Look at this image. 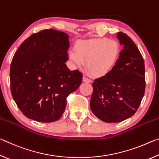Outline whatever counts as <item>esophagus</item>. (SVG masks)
<instances>
[{
    "mask_svg": "<svg viewBox=\"0 0 159 159\" xmlns=\"http://www.w3.org/2000/svg\"><path fill=\"white\" fill-rule=\"evenodd\" d=\"M83 80L84 82H86V83H91V82H92V80H91L90 79H88V78H87L86 76H83Z\"/></svg>",
    "mask_w": 159,
    "mask_h": 159,
    "instance_id": "1",
    "label": "esophagus"
}]
</instances>
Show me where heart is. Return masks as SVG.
Masks as SVG:
<instances>
[{
	"label": "heart",
	"instance_id": "b5f03b06",
	"mask_svg": "<svg viewBox=\"0 0 159 159\" xmlns=\"http://www.w3.org/2000/svg\"><path fill=\"white\" fill-rule=\"evenodd\" d=\"M120 46L115 41L99 38L78 43L75 50H70L69 58L77 66L87 62V69L93 76H102L111 70L118 60Z\"/></svg>",
	"mask_w": 159,
	"mask_h": 159
}]
</instances>
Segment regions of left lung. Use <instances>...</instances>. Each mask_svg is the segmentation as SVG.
Returning <instances> with one entry per match:
<instances>
[{
  "mask_svg": "<svg viewBox=\"0 0 159 159\" xmlns=\"http://www.w3.org/2000/svg\"><path fill=\"white\" fill-rule=\"evenodd\" d=\"M123 49L111 71L95 80L91 111L106 123L123 121L134 114L145 91L143 57L130 37L118 32Z\"/></svg>",
  "mask_w": 159,
  "mask_h": 159,
  "instance_id": "1",
  "label": "left lung"
}]
</instances>
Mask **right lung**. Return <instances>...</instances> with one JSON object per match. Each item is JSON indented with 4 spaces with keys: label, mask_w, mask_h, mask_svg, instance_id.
Instances as JSON below:
<instances>
[{
    "label": "right lung",
    "mask_w": 159,
    "mask_h": 159,
    "mask_svg": "<svg viewBox=\"0 0 159 159\" xmlns=\"http://www.w3.org/2000/svg\"><path fill=\"white\" fill-rule=\"evenodd\" d=\"M69 36L45 29L26 39L10 65L12 96L23 114L43 123L56 121L66 106V98L82 82L79 70L70 71Z\"/></svg>",
    "instance_id": "1"
}]
</instances>
